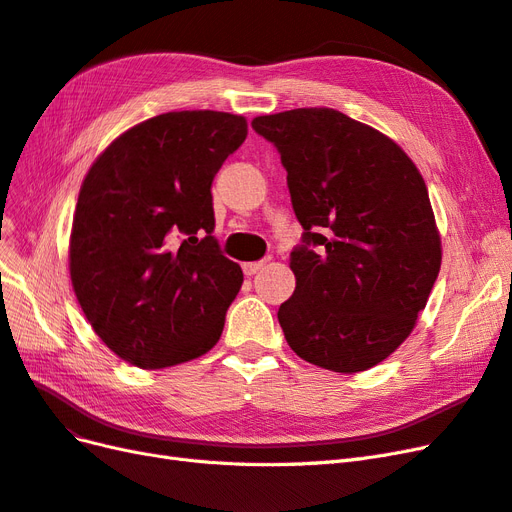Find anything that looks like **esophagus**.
Returning <instances> with one entry per match:
<instances>
[{
	"mask_svg": "<svg viewBox=\"0 0 512 512\" xmlns=\"http://www.w3.org/2000/svg\"><path fill=\"white\" fill-rule=\"evenodd\" d=\"M267 262L269 260H258V262H243V273L247 275V277H252V275H256L258 271H262L267 267Z\"/></svg>",
	"mask_w": 512,
	"mask_h": 512,
	"instance_id": "esophagus-1",
	"label": "esophagus"
}]
</instances>
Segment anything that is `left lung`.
Masks as SVG:
<instances>
[{"instance_id":"left-lung-1","label":"left lung","mask_w":512,"mask_h":512,"mask_svg":"<svg viewBox=\"0 0 512 512\" xmlns=\"http://www.w3.org/2000/svg\"><path fill=\"white\" fill-rule=\"evenodd\" d=\"M252 128L280 151L305 230L290 254L297 286L277 312L288 346L339 374L382 363L442 265L423 175L393 138L333 108L260 115Z\"/></svg>"}]
</instances>
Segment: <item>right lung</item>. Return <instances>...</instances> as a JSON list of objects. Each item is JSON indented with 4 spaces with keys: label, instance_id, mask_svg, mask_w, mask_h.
<instances>
[{
    "label": "right lung",
    "instance_id": "obj_1",
    "mask_svg": "<svg viewBox=\"0 0 512 512\" xmlns=\"http://www.w3.org/2000/svg\"><path fill=\"white\" fill-rule=\"evenodd\" d=\"M247 136L243 115L175 111L108 145L83 179L70 280L91 329L141 369L207 354L243 284L211 237V181Z\"/></svg>",
    "mask_w": 512,
    "mask_h": 512
}]
</instances>
